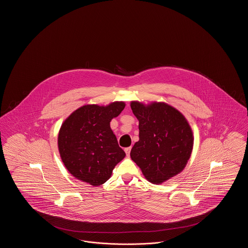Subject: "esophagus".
Returning a JSON list of instances; mask_svg holds the SVG:
<instances>
[{
    "label": "esophagus",
    "mask_w": 248,
    "mask_h": 248,
    "mask_svg": "<svg viewBox=\"0 0 248 248\" xmlns=\"http://www.w3.org/2000/svg\"><path fill=\"white\" fill-rule=\"evenodd\" d=\"M130 151H131V147H127V148L124 149V152H125V154H126L127 156H129Z\"/></svg>",
    "instance_id": "34e87169"
}]
</instances>
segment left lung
<instances>
[{
  "instance_id": "left-lung-1",
  "label": "left lung",
  "mask_w": 248,
  "mask_h": 248,
  "mask_svg": "<svg viewBox=\"0 0 248 248\" xmlns=\"http://www.w3.org/2000/svg\"><path fill=\"white\" fill-rule=\"evenodd\" d=\"M131 108L140 122V140L131 150V159L150 182L161 184L187 165L193 147L192 131L181 112L163 102L145 106L132 101Z\"/></svg>"
}]
</instances>
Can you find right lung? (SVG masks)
Segmentation results:
<instances>
[{"instance_id": "add662e5", "label": "right lung", "mask_w": 248, "mask_h": 248, "mask_svg": "<svg viewBox=\"0 0 248 248\" xmlns=\"http://www.w3.org/2000/svg\"><path fill=\"white\" fill-rule=\"evenodd\" d=\"M124 102L108 106L84 105L62 124L59 151L62 162L75 178L92 186L105 183L125 153L110 129L111 119L124 108Z\"/></svg>"}]
</instances>
